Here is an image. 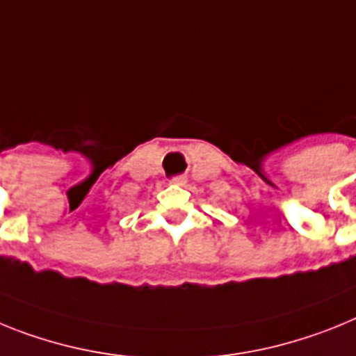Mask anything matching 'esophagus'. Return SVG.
<instances>
[{
	"instance_id": "1",
	"label": "esophagus",
	"mask_w": 356,
	"mask_h": 356,
	"mask_svg": "<svg viewBox=\"0 0 356 356\" xmlns=\"http://www.w3.org/2000/svg\"><path fill=\"white\" fill-rule=\"evenodd\" d=\"M172 184H177V186H184V184H186V177H182V175H179V177H174V179H172Z\"/></svg>"
}]
</instances>
